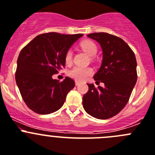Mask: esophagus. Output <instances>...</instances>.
<instances>
[{"label":"esophagus","mask_w":155,"mask_h":155,"mask_svg":"<svg viewBox=\"0 0 155 155\" xmlns=\"http://www.w3.org/2000/svg\"><path fill=\"white\" fill-rule=\"evenodd\" d=\"M79 83H79V81H76V86H79Z\"/></svg>","instance_id":"34e87169"}]
</instances>
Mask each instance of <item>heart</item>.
I'll return each mask as SVG.
<instances>
[{"instance_id": "heart-1", "label": "heart", "mask_w": 155, "mask_h": 155, "mask_svg": "<svg viewBox=\"0 0 155 155\" xmlns=\"http://www.w3.org/2000/svg\"><path fill=\"white\" fill-rule=\"evenodd\" d=\"M82 49L90 56H93L97 54V47L93 41L90 40H85L80 43ZM65 62L67 65H70L72 62V51L69 49L65 55ZM93 69L90 67H82V66H75L69 72V75L76 81H83L91 76Z\"/></svg>"}]
</instances>
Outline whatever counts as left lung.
Masks as SVG:
<instances>
[{"label": "left lung", "mask_w": 155, "mask_h": 155, "mask_svg": "<svg viewBox=\"0 0 155 155\" xmlns=\"http://www.w3.org/2000/svg\"><path fill=\"white\" fill-rule=\"evenodd\" d=\"M87 36L101 46L103 60L95 80L104 83L96 88L89 84L83 97V106L88 114L106 120L119 114L126 106L136 84L137 61L134 51L122 38L105 32Z\"/></svg>", "instance_id": "obj_1"}]
</instances>
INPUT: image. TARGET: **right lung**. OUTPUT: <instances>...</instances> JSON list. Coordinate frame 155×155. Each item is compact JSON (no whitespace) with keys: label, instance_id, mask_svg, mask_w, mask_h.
<instances>
[{"label":"right lung","instance_id":"1","mask_svg":"<svg viewBox=\"0 0 155 155\" xmlns=\"http://www.w3.org/2000/svg\"><path fill=\"white\" fill-rule=\"evenodd\" d=\"M83 34L49 32L36 36L21 51L15 79L24 101L31 110L49 114L62 107L68 93L75 86L69 77L62 82L52 79L65 67V55Z\"/></svg>","mask_w":155,"mask_h":155}]
</instances>
